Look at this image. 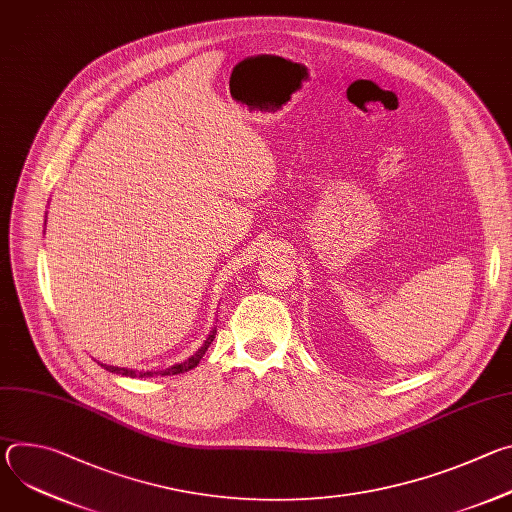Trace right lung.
Wrapping results in <instances>:
<instances>
[{
  "instance_id": "1",
  "label": "right lung",
  "mask_w": 512,
  "mask_h": 512,
  "mask_svg": "<svg viewBox=\"0 0 512 512\" xmlns=\"http://www.w3.org/2000/svg\"><path fill=\"white\" fill-rule=\"evenodd\" d=\"M46 225V223H44ZM214 334H216V328H212L210 330V334H208V338L204 340V344L190 356V358H186V360H182V362H178V364H174V367H170V369H162V371H133V369H121V367H111V364H101L103 369H107L109 373H117V375H123V377H131V379H145V377H170V375H180V373H188L190 369H194L196 364L200 362V358L204 356V352L208 350V346L212 344V340H214Z\"/></svg>"
}]
</instances>
